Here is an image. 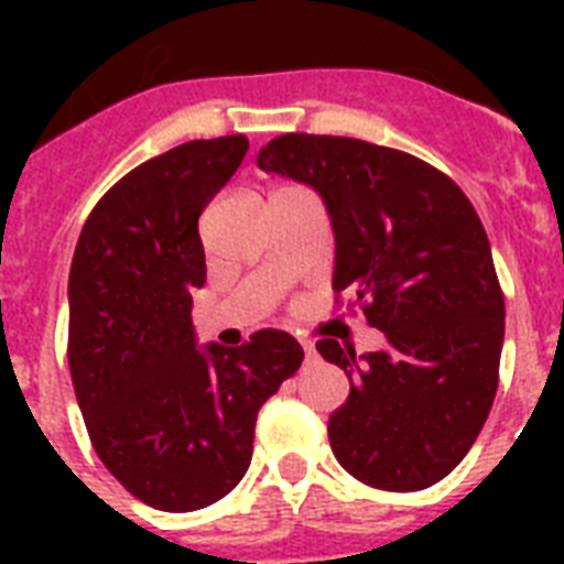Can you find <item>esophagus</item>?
Here are the masks:
<instances>
[{"label":"esophagus","mask_w":564,"mask_h":564,"mask_svg":"<svg viewBox=\"0 0 564 564\" xmlns=\"http://www.w3.org/2000/svg\"><path fill=\"white\" fill-rule=\"evenodd\" d=\"M301 348H304V357H307V360H316V345H313V343H301Z\"/></svg>","instance_id":"esophagus-1"}]
</instances>
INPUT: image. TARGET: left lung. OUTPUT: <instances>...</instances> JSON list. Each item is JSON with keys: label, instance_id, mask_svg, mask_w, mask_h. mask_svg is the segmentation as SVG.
Instances as JSON below:
<instances>
[{"label": "left lung", "instance_id": "obj_1", "mask_svg": "<svg viewBox=\"0 0 564 564\" xmlns=\"http://www.w3.org/2000/svg\"><path fill=\"white\" fill-rule=\"evenodd\" d=\"M257 166L322 195L334 292L386 336L360 357L316 345L351 380L327 421L334 456L375 489H427L463 463L498 392L507 310L480 216L438 170L351 137H274Z\"/></svg>", "mask_w": 564, "mask_h": 564}]
</instances>
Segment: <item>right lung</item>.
<instances>
[{
    "instance_id": "add662e5",
    "label": "right lung",
    "mask_w": 564,
    "mask_h": 564,
    "mask_svg": "<svg viewBox=\"0 0 564 564\" xmlns=\"http://www.w3.org/2000/svg\"><path fill=\"white\" fill-rule=\"evenodd\" d=\"M248 152L193 140L131 170L87 216L69 269V375L96 454L134 498L193 512L251 465L257 412L304 351L283 330L198 348V216Z\"/></svg>"
}]
</instances>
